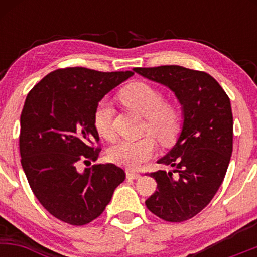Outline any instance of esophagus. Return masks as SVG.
<instances>
[{
    "label": "esophagus",
    "mask_w": 257,
    "mask_h": 257,
    "mask_svg": "<svg viewBox=\"0 0 257 257\" xmlns=\"http://www.w3.org/2000/svg\"><path fill=\"white\" fill-rule=\"evenodd\" d=\"M140 178V174L134 172H126V179L129 180H137Z\"/></svg>",
    "instance_id": "obj_1"
}]
</instances>
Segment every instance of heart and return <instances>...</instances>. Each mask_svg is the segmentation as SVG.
<instances>
[{
    "mask_svg": "<svg viewBox=\"0 0 257 257\" xmlns=\"http://www.w3.org/2000/svg\"><path fill=\"white\" fill-rule=\"evenodd\" d=\"M124 105L145 116V131L151 133L162 144H169L179 133L181 124L180 111L175 105L163 101L161 90L146 82H134L119 93ZM113 108L107 100H101L94 111V126L104 139L114 137ZM156 152L155 139L150 135L138 140H122L112 146L108 157L117 166L135 170L149 161Z\"/></svg>",
    "mask_w": 257,
    "mask_h": 257,
    "instance_id": "heart-1",
    "label": "heart"
}]
</instances>
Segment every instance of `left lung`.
Returning a JSON list of instances; mask_svg holds the SVG:
<instances>
[{
	"label": "left lung",
	"mask_w": 257,
	"mask_h": 257,
	"mask_svg": "<svg viewBox=\"0 0 257 257\" xmlns=\"http://www.w3.org/2000/svg\"><path fill=\"white\" fill-rule=\"evenodd\" d=\"M133 70L174 91L184 114L178 141L158 161L173 170L150 174L157 191L146 206L164 221L190 220L210 203L225 179L233 150L229 98L206 72L179 65Z\"/></svg>",
	"instance_id": "left-lung-1"
}]
</instances>
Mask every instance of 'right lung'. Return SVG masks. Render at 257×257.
<instances>
[{
	"label": "right lung",
	"mask_w": 257,
	"mask_h": 257,
	"mask_svg": "<svg viewBox=\"0 0 257 257\" xmlns=\"http://www.w3.org/2000/svg\"><path fill=\"white\" fill-rule=\"evenodd\" d=\"M132 71L100 72L85 67L58 69L28 94L20 116L22 167L38 202L60 221L87 225L99 217L125 179L112 163L79 172L98 159L96 105Z\"/></svg>",
	"instance_id": "obj_1"
}]
</instances>
